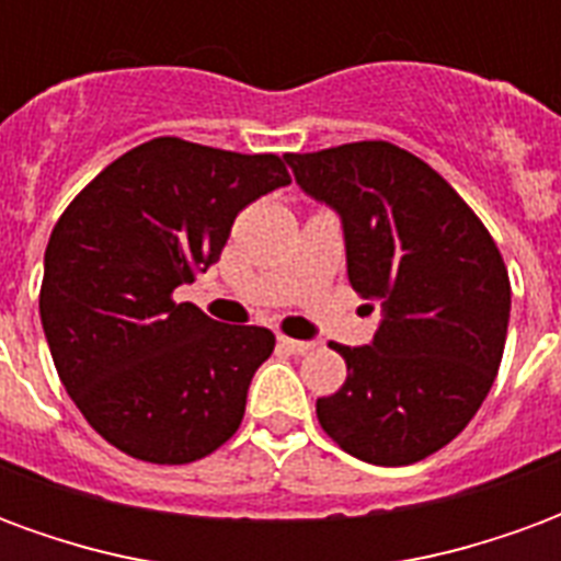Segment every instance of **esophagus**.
I'll return each instance as SVG.
<instances>
[{
    "instance_id": "obj_1",
    "label": "esophagus",
    "mask_w": 561,
    "mask_h": 561,
    "mask_svg": "<svg viewBox=\"0 0 561 561\" xmlns=\"http://www.w3.org/2000/svg\"><path fill=\"white\" fill-rule=\"evenodd\" d=\"M277 344L287 353H293V356H305L308 351H313L311 341H296V337H277Z\"/></svg>"
}]
</instances>
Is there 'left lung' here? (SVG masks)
Segmentation results:
<instances>
[{
  "instance_id": "left-lung-1",
  "label": "left lung",
  "mask_w": 561,
  "mask_h": 561,
  "mask_svg": "<svg viewBox=\"0 0 561 561\" xmlns=\"http://www.w3.org/2000/svg\"><path fill=\"white\" fill-rule=\"evenodd\" d=\"M287 162L341 217L351 287L383 313L371 344H335L347 380L317 399V420L363 462H420L471 423L495 380L511 317L502 253L432 165L389 141Z\"/></svg>"
}]
</instances>
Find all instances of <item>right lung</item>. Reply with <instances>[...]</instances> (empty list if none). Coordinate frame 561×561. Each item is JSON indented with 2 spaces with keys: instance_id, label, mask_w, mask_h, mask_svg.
Wrapping results in <instances>:
<instances>
[{
  "instance_id": "add662e5",
  "label": "right lung",
  "mask_w": 561,
  "mask_h": 561,
  "mask_svg": "<svg viewBox=\"0 0 561 561\" xmlns=\"http://www.w3.org/2000/svg\"><path fill=\"white\" fill-rule=\"evenodd\" d=\"M287 184L274 153L153 138L62 210L38 296L47 347L83 420L126 456L196 462L241 426L274 335L217 323L174 289L220 260L238 210Z\"/></svg>"
}]
</instances>
